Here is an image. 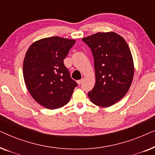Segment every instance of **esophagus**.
Returning a JSON list of instances; mask_svg holds the SVG:
<instances>
[{"label":"esophagus","mask_w":155,"mask_h":155,"mask_svg":"<svg viewBox=\"0 0 155 155\" xmlns=\"http://www.w3.org/2000/svg\"><path fill=\"white\" fill-rule=\"evenodd\" d=\"M82 80H77V83L78 84H81L82 83Z\"/></svg>","instance_id":"obj_1"}]
</instances>
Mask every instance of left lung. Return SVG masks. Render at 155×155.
Returning <instances> with one entry per match:
<instances>
[{"label": "left lung", "mask_w": 155, "mask_h": 155, "mask_svg": "<svg viewBox=\"0 0 155 155\" xmlns=\"http://www.w3.org/2000/svg\"><path fill=\"white\" fill-rule=\"evenodd\" d=\"M92 50L95 70L94 87L88 97L95 105L109 107L130 89L134 63L124 38L114 31L97 32L82 39Z\"/></svg>", "instance_id": "8db88e82"}]
</instances>
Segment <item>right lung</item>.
Listing matches in <instances>:
<instances>
[{"label":"right lung","mask_w":155,"mask_h":155,"mask_svg":"<svg viewBox=\"0 0 155 155\" xmlns=\"http://www.w3.org/2000/svg\"><path fill=\"white\" fill-rule=\"evenodd\" d=\"M75 39L52 37L31 44L23 62V77L32 98L48 109H58L68 102L78 85L63 60Z\"/></svg>","instance_id":"obj_1"}]
</instances>
